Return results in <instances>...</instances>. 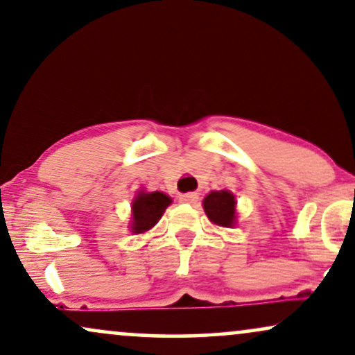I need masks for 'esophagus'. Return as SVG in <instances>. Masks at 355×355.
Segmentation results:
<instances>
[{
	"label": "esophagus",
	"mask_w": 355,
	"mask_h": 355,
	"mask_svg": "<svg viewBox=\"0 0 355 355\" xmlns=\"http://www.w3.org/2000/svg\"><path fill=\"white\" fill-rule=\"evenodd\" d=\"M197 199H199V196L194 194V192H189V194H182L179 197V200L186 202V204H194V202H197Z\"/></svg>",
	"instance_id": "1"
}]
</instances>
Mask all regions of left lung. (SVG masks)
<instances>
[{"label":"left lung","instance_id":"8db88e82","mask_svg":"<svg viewBox=\"0 0 355 355\" xmlns=\"http://www.w3.org/2000/svg\"><path fill=\"white\" fill-rule=\"evenodd\" d=\"M205 215L214 225L222 228H233L236 225V197L233 192L210 191L202 200Z\"/></svg>","mask_w":355,"mask_h":355}]
</instances>
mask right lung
I'll use <instances>...</instances> for the list:
<instances>
[{
  "label": "right lung",
  "instance_id": "add662e5",
  "mask_svg": "<svg viewBox=\"0 0 355 355\" xmlns=\"http://www.w3.org/2000/svg\"><path fill=\"white\" fill-rule=\"evenodd\" d=\"M171 197L164 194V192H146L145 189L137 191V194L132 200L130 232L133 234L150 232L159 222L164 210L171 205Z\"/></svg>",
  "mask_w": 355,
  "mask_h": 355
}]
</instances>
